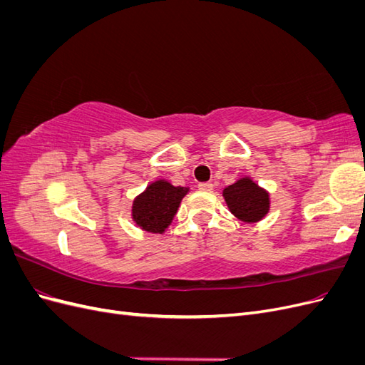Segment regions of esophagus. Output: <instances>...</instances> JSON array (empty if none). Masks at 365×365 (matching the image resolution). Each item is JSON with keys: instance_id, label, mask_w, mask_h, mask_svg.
Segmentation results:
<instances>
[{"instance_id": "esophagus-1", "label": "esophagus", "mask_w": 365, "mask_h": 365, "mask_svg": "<svg viewBox=\"0 0 365 365\" xmlns=\"http://www.w3.org/2000/svg\"><path fill=\"white\" fill-rule=\"evenodd\" d=\"M197 189H200L201 192H212L213 184L212 182H201L200 185H197Z\"/></svg>"}]
</instances>
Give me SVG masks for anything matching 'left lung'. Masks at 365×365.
Returning <instances> with one entry per match:
<instances>
[{"label": "left lung", "instance_id": "1", "mask_svg": "<svg viewBox=\"0 0 365 365\" xmlns=\"http://www.w3.org/2000/svg\"><path fill=\"white\" fill-rule=\"evenodd\" d=\"M224 200L239 220L247 224L259 222L269 212V195L248 176L225 187Z\"/></svg>", "mask_w": 365, "mask_h": 365}]
</instances>
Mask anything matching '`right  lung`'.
<instances>
[{"mask_svg":"<svg viewBox=\"0 0 365 365\" xmlns=\"http://www.w3.org/2000/svg\"><path fill=\"white\" fill-rule=\"evenodd\" d=\"M189 187H175L169 181L158 180L146 187L132 204V219L148 233L163 235L178 212Z\"/></svg>","mask_w":365,"mask_h":365,"instance_id":"1","label":"right lung"}]
</instances>
